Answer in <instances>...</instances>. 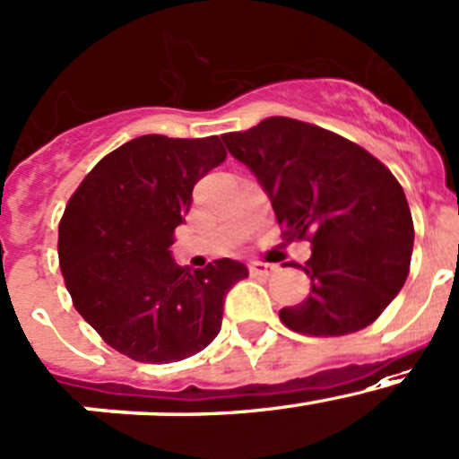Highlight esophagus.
Here are the masks:
<instances>
[{
  "label": "esophagus",
  "instance_id": "1",
  "mask_svg": "<svg viewBox=\"0 0 459 459\" xmlns=\"http://www.w3.org/2000/svg\"><path fill=\"white\" fill-rule=\"evenodd\" d=\"M248 270H250V274H253V276H270V274H274V272H276V265L264 264V261H250Z\"/></svg>",
  "mask_w": 459,
  "mask_h": 459
}]
</instances>
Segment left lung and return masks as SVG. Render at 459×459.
<instances>
[{
  "mask_svg": "<svg viewBox=\"0 0 459 459\" xmlns=\"http://www.w3.org/2000/svg\"><path fill=\"white\" fill-rule=\"evenodd\" d=\"M268 194L285 238L309 239L311 294L283 307L296 333L346 335L381 316L410 274L414 221L399 180L352 141L290 117L221 134Z\"/></svg>",
  "mask_w": 459,
  "mask_h": 459,
  "instance_id": "1",
  "label": "left lung"
}]
</instances>
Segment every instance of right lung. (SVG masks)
Returning a JSON list of instances; mask_svg holds the SVG:
<instances>
[{"label": "right lung", "instance_id": "1", "mask_svg": "<svg viewBox=\"0 0 459 459\" xmlns=\"http://www.w3.org/2000/svg\"><path fill=\"white\" fill-rule=\"evenodd\" d=\"M226 159L220 137L143 134L84 176L58 224V261L74 307L122 355L169 364L220 333L224 296L248 268L215 259L180 268L169 246L194 185Z\"/></svg>", "mask_w": 459, "mask_h": 459}]
</instances>
